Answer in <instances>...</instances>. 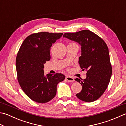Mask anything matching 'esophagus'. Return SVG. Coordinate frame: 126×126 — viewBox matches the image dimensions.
Returning a JSON list of instances; mask_svg holds the SVG:
<instances>
[{
	"label": "esophagus",
	"instance_id": "esophagus-1",
	"mask_svg": "<svg viewBox=\"0 0 126 126\" xmlns=\"http://www.w3.org/2000/svg\"><path fill=\"white\" fill-rule=\"evenodd\" d=\"M65 79H66V80L68 81V82H73V81H74V78L72 77V76L67 75L66 76Z\"/></svg>",
	"mask_w": 126,
	"mask_h": 126
}]
</instances>
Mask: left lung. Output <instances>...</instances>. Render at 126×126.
I'll return each instance as SVG.
<instances>
[{"mask_svg":"<svg viewBox=\"0 0 126 126\" xmlns=\"http://www.w3.org/2000/svg\"><path fill=\"white\" fill-rule=\"evenodd\" d=\"M63 37L81 45V56L79 63L82 70H87L85 79H75L82 86V90L76 94V97L86 102H94L105 92L112 75L107 44L99 36L89 30L66 33Z\"/></svg>","mask_w":126,"mask_h":126,"instance_id":"left-lung-1","label":"left lung"}]
</instances>
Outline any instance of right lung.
<instances>
[{
    "instance_id": "1",
    "label": "right lung",
    "mask_w": 126,
    "mask_h": 126,
    "mask_svg": "<svg viewBox=\"0 0 126 126\" xmlns=\"http://www.w3.org/2000/svg\"><path fill=\"white\" fill-rule=\"evenodd\" d=\"M62 33L33 34L24 39L17 53L16 67L21 88L34 102L47 103L55 97L57 85L65 79L61 73L44 75V64L50 60L52 44Z\"/></svg>"
}]
</instances>
